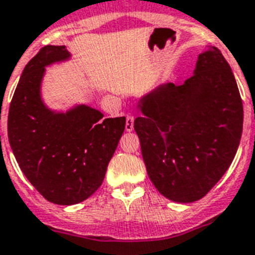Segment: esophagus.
I'll list each match as a JSON object with an SVG mask.
<instances>
[{
    "label": "esophagus",
    "instance_id": "obj_1",
    "mask_svg": "<svg viewBox=\"0 0 255 255\" xmlns=\"http://www.w3.org/2000/svg\"><path fill=\"white\" fill-rule=\"evenodd\" d=\"M134 120H135V117H134L132 115L126 116V124H125L126 131H131V130L134 129Z\"/></svg>",
    "mask_w": 255,
    "mask_h": 255
}]
</instances>
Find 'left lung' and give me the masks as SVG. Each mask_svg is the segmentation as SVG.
Returning <instances> with one entry per match:
<instances>
[{"mask_svg":"<svg viewBox=\"0 0 255 255\" xmlns=\"http://www.w3.org/2000/svg\"><path fill=\"white\" fill-rule=\"evenodd\" d=\"M139 109L134 130L155 188L180 203L203 198L229 168L243 134V100L222 52L207 47L184 85L159 86Z\"/></svg>","mask_w":255,"mask_h":255,"instance_id":"obj_1","label":"left lung"}]
</instances>
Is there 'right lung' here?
Here are the masks:
<instances>
[{
	"instance_id": "1",
	"label": "right lung",
	"mask_w": 255,
	"mask_h": 255,
	"mask_svg": "<svg viewBox=\"0 0 255 255\" xmlns=\"http://www.w3.org/2000/svg\"><path fill=\"white\" fill-rule=\"evenodd\" d=\"M70 56L64 45H45L26 65L11 99L7 135L19 167L47 201L70 206L98 190L125 130V117L103 119L79 105L53 113L40 99L45 66Z\"/></svg>"
}]
</instances>
